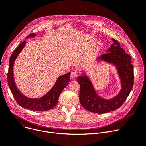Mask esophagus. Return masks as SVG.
Segmentation results:
<instances>
[{
	"label": "esophagus",
	"mask_w": 146,
	"mask_h": 146,
	"mask_svg": "<svg viewBox=\"0 0 146 146\" xmlns=\"http://www.w3.org/2000/svg\"><path fill=\"white\" fill-rule=\"evenodd\" d=\"M71 77H72V78H76L78 76V72L74 70L71 72Z\"/></svg>",
	"instance_id": "obj_1"
}]
</instances>
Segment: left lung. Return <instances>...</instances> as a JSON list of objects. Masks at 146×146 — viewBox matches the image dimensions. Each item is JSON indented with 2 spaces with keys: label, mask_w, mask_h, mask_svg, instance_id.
<instances>
[{
  "label": "left lung",
  "mask_w": 146,
  "mask_h": 146,
  "mask_svg": "<svg viewBox=\"0 0 146 146\" xmlns=\"http://www.w3.org/2000/svg\"><path fill=\"white\" fill-rule=\"evenodd\" d=\"M112 40L114 43L106 50L107 53L102 54L98 57V60L111 64L115 67L121 85L118 93L112 98L104 99L97 93L90 79L85 73L82 72L83 76L77 78L80 85V104L86 110L97 114H104L119 108L126 100L133 85L134 74L131 57L125 53L117 40Z\"/></svg>",
  "instance_id": "1"
}]
</instances>
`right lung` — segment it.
Wrapping results in <instances>:
<instances>
[{
    "label": "right lung",
    "mask_w": 146,
    "mask_h": 146,
    "mask_svg": "<svg viewBox=\"0 0 146 146\" xmlns=\"http://www.w3.org/2000/svg\"><path fill=\"white\" fill-rule=\"evenodd\" d=\"M35 34H31L27 39L34 38ZM27 42L24 40L21 43L11 54L9 60V67L7 74V82L9 88L17 103L22 107L36 111H45L50 110L57 104L59 96L63 89L69 84L70 80V72L60 76L52 89L40 98L32 99L24 95L16 86L13 74L14 62L19 54L23 50Z\"/></svg>",
    "instance_id": "add662e5"
}]
</instances>
